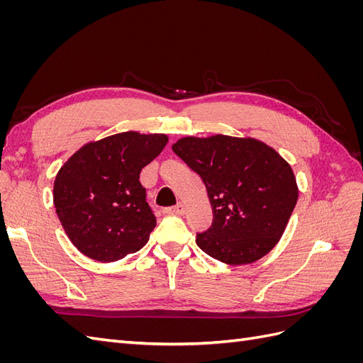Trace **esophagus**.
I'll return each mask as SVG.
<instances>
[{
	"mask_svg": "<svg viewBox=\"0 0 363 363\" xmlns=\"http://www.w3.org/2000/svg\"><path fill=\"white\" fill-rule=\"evenodd\" d=\"M164 213H168V215H183L184 213V206L182 203H177V204L172 206V207L164 208Z\"/></svg>",
	"mask_w": 363,
	"mask_h": 363,
	"instance_id": "esophagus-1",
	"label": "esophagus"
}]
</instances>
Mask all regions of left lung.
I'll return each instance as SVG.
<instances>
[{
  "label": "left lung",
  "instance_id": "1",
  "mask_svg": "<svg viewBox=\"0 0 363 363\" xmlns=\"http://www.w3.org/2000/svg\"><path fill=\"white\" fill-rule=\"evenodd\" d=\"M172 151L200 175L213 221L196 235L208 256L245 265L277 245L298 200L291 164L252 138H182Z\"/></svg>",
  "mask_w": 363,
  "mask_h": 363
}]
</instances>
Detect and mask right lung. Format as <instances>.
<instances>
[{
	"mask_svg": "<svg viewBox=\"0 0 363 363\" xmlns=\"http://www.w3.org/2000/svg\"><path fill=\"white\" fill-rule=\"evenodd\" d=\"M167 142V135L124 131L83 145L60 168L54 207L65 233L84 256L115 262L148 242L156 216L139 174Z\"/></svg>",
	"mask_w": 363,
	"mask_h": 363,
	"instance_id": "add662e5",
	"label": "right lung"
}]
</instances>
